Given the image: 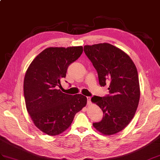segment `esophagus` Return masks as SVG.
Here are the masks:
<instances>
[{
    "instance_id": "34e87169",
    "label": "esophagus",
    "mask_w": 160,
    "mask_h": 160,
    "mask_svg": "<svg viewBox=\"0 0 160 160\" xmlns=\"http://www.w3.org/2000/svg\"><path fill=\"white\" fill-rule=\"evenodd\" d=\"M87 103L88 104H91V97H87Z\"/></svg>"
}]
</instances>
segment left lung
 Segmentation results:
<instances>
[{
  "instance_id": "left-lung-1",
  "label": "left lung",
  "mask_w": 160,
  "mask_h": 160,
  "mask_svg": "<svg viewBox=\"0 0 160 160\" xmlns=\"http://www.w3.org/2000/svg\"><path fill=\"white\" fill-rule=\"evenodd\" d=\"M84 52L98 72L100 86L109 85L108 95H94L91 99L103 113L102 121L92 125L103 134H114L129 123L138 106L140 85L136 65L127 54L110 43L84 46Z\"/></svg>"
}]
</instances>
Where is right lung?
<instances>
[{
  "label": "right lung",
  "mask_w": 160,
  "mask_h": 160,
  "mask_svg": "<svg viewBox=\"0 0 160 160\" xmlns=\"http://www.w3.org/2000/svg\"><path fill=\"white\" fill-rule=\"evenodd\" d=\"M82 52V46L46 48L26 72L24 95L27 111L36 127L48 135L65 131L75 114L87 104L85 96L68 95L58 89L69 65Z\"/></svg>",
  "instance_id": "right-lung-1"
}]
</instances>
